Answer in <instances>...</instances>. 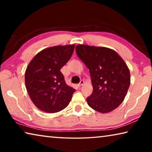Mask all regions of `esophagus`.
I'll return each instance as SVG.
<instances>
[{"label":"esophagus","instance_id":"34e87169","mask_svg":"<svg viewBox=\"0 0 152 152\" xmlns=\"http://www.w3.org/2000/svg\"><path fill=\"white\" fill-rule=\"evenodd\" d=\"M84 81L83 80H80V83H79V84H78V86H82L84 84Z\"/></svg>","mask_w":152,"mask_h":152}]
</instances>
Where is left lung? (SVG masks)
<instances>
[{
    "mask_svg": "<svg viewBox=\"0 0 152 152\" xmlns=\"http://www.w3.org/2000/svg\"><path fill=\"white\" fill-rule=\"evenodd\" d=\"M78 57L89 69L93 91L86 101L102 113L111 112L122 103L130 85V72L123 59L107 48L78 45Z\"/></svg>",
    "mask_w": 152,
    "mask_h": 152,
    "instance_id": "8db88e82",
    "label": "left lung"
}]
</instances>
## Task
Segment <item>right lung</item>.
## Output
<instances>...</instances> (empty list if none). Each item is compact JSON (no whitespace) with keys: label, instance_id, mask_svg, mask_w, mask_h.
Masks as SVG:
<instances>
[{"label":"right lung","instance_id":"obj_1","mask_svg":"<svg viewBox=\"0 0 152 152\" xmlns=\"http://www.w3.org/2000/svg\"><path fill=\"white\" fill-rule=\"evenodd\" d=\"M74 45L45 49L28 65L25 75L27 91L41 110L56 113L68 106L75 89L67 85L60 70L73 54Z\"/></svg>","mask_w":152,"mask_h":152}]
</instances>
